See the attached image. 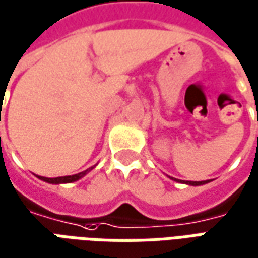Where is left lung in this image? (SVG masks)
<instances>
[{"label":"left lung","instance_id":"obj_1","mask_svg":"<svg viewBox=\"0 0 258 258\" xmlns=\"http://www.w3.org/2000/svg\"><path fill=\"white\" fill-rule=\"evenodd\" d=\"M171 179L177 181V179L173 178V177H171ZM207 182H210V181H209V179H207V181H186V182H184V184L192 185V186H198V185H205V184H207Z\"/></svg>","mask_w":258,"mask_h":258}]
</instances>
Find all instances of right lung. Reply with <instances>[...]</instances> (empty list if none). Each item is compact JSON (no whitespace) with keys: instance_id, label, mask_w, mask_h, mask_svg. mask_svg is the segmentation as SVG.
<instances>
[{"instance_id":"1","label":"right lung","mask_w":258,"mask_h":258,"mask_svg":"<svg viewBox=\"0 0 258 258\" xmlns=\"http://www.w3.org/2000/svg\"><path fill=\"white\" fill-rule=\"evenodd\" d=\"M94 167L88 168V170H85L83 173L74 174V175H66V177H56V178H47V177H40V175H37V177L42 179V181H45V182H49V184H70V182H74V181H79L80 178H83L85 174L90 173Z\"/></svg>"}]
</instances>
